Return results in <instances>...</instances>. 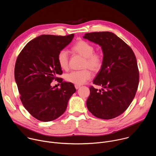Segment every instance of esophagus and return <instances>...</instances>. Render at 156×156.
Here are the masks:
<instances>
[{"instance_id":"obj_1","label":"esophagus","mask_w":156,"mask_h":156,"mask_svg":"<svg viewBox=\"0 0 156 156\" xmlns=\"http://www.w3.org/2000/svg\"><path fill=\"white\" fill-rule=\"evenodd\" d=\"M75 87L76 89H78L80 87V86H79V85H75Z\"/></svg>"}]
</instances>
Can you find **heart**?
Listing matches in <instances>:
<instances>
[{
  "instance_id": "obj_1",
  "label": "heart",
  "mask_w": 156,
  "mask_h": 156,
  "mask_svg": "<svg viewBox=\"0 0 156 156\" xmlns=\"http://www.w3.org/2000/svg\"><path fill=\"white\" fill-rule=\"evenodd\" d=\"M72 51L84 58L83 68H88L92 72L99 71L103 65V56L100 53H94V47L84 40H79L73 46ZM58 62L62 69L66 70L69 66V55L65 49H62L58 55ZM91 77L89 70L72 71L66 75V80L76 85L84 84Z\"/></svg>"
}]
</instances>
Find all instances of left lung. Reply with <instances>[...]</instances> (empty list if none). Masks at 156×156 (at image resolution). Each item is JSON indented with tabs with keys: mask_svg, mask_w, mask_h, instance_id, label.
I'll return each instance as SVG.
<instances>
[{
	"mask_svg": "<svg viewBox=\"0 0 156 156\" xmlns=\"http://www.w3.org/2000/svg\"><path fill=\"white\" fill-rule=\"evenodd\" d=\"M83 38L100 46L103 55L102 67L93 81L102 88L89 87L87 108L98 118H115L127 109L136 94L139 83L136 57L113 32L87 33Z\"/></svg>",
	"mask_w": 156,
	"mask_h": 156,
	"instance_id": "8db88e82",
	"label": "left lung"
}]
</instances>
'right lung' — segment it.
Returning <instances> with one entry per match:
<instances>
[{
    "mask_svg": "<svg viewBox=\"0 0 156 156\" xmlns=\"http://www.w3.org/2000/svg\"><path fill=\"white\" fill-rule=\"evenodd\" d=\"M73 37V34L41 35L29 41L16 59L15 79L20 99L27 112L39 121L48 122L61 116L76 92L72 83L56 77L62 73L58 55ZM55 79L59 80L60 89L51 86Z\"/></svg>",
    "mask_w": 156,
    "mask_h": 156,
    "instance_id": "obj_1",
    "label": "right lung"
}]
</instances>
